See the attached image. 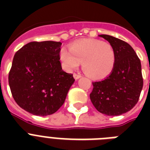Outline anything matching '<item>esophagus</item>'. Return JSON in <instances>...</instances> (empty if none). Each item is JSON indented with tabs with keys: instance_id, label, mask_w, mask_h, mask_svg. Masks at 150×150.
I'll list each match as a JSON object with an SVG mask.
<instances>
[{
	"instance_id": "1",
	"label": "esophagus",
	"mask_w": 150,
	"mask_h": 150,
	"mask_svg": "<svg viewBox=\"0 0 150 150\" xmlns=\"http://www.w3.org/2000/svg\"><path fill=\"white\" fill-rule=\"evenodd\" d=\"M73 76H74V79H75V80H78L79 79H80V78H81V75H78V74H74V75H73Z\"/></svg>"
}]
</instances>
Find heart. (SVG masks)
<instances>
[{"instance_id": "b5f03b06", "label": "heart", "mask_w": 150, "mask_h": 150, "mask_svg": "<svg viewBox=\"0 0 150 150\" xmlns=\"http://www.w3.org/2000/svg\"><path fill=\"white\" fill-rule=\"evenodd\" d=\"M69 51L62 48L60 51V59L68 71L79 68L82 62V69L88 76L102 79L114 69L116 54L114 47L107 42L82 39L71 43Z\"/></svg>"}]
</instances>
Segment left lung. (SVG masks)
I'll return each mask as SVG.
<instances>
[{"label":"left lung","mask_w":150,"mask_h":150,"mask_svg":"<svg viewBox=\"0 0 150 150\" xmlns=\"http://www.w3.org/2000/svg\"><path fill=\"white\" fill-rule=\"evenodd\" d=\"M114 47L116 60L106 79L93 82L90 100L99 112L117 116L129 111L137 103L143 86L139 58L128 43L109 35H99Z\"/></svg>","instance_id":"1"}]
</instances>
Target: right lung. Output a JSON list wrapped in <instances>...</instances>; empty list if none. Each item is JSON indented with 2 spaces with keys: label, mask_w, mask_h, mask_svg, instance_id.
<instances>
[{
  "label": "right lung",
  "mask_w": 150,
  "mask_h": 150,
  "mask_svg": "<svg viewBox=\"0 0 150 150\" xmlns=\"http://www.w3.org/2000/svg\"><path fill=\"white\" fill-rule=\"evenodd\" d=\"M61 42H30L14 56L8 75L11 92L20 107L30 114L47 116L63 105L75 82L60 61Z\"/></svg>",
  "instance_id": "add662e5"
}]
</instances>
